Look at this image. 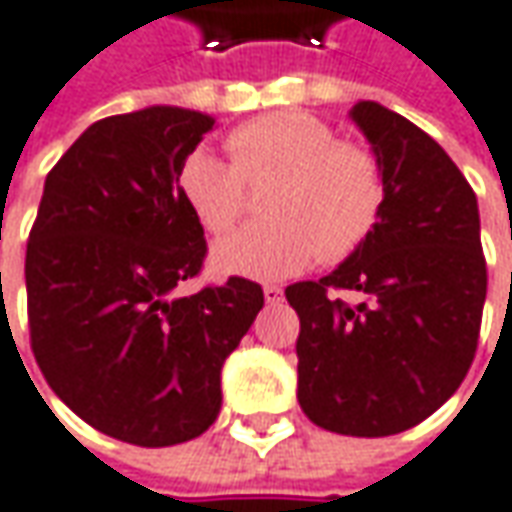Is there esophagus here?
Returning <instances> with one entry per match:
<instances>
[{
	"label": "esophagus",
	"instance_id": "obj_1",
	"mask_svg": "<svg viewBox=\"0 0 512 512\" xmlns=\"http://www.w3.org/2000/svg\"><path fill=\"white\" fill-rule=\"evenodd\" d=\"M263 298H266V303H280L283 300V289L275 286V283H266L263 286Z\"/></svg>",
	"mask_w": 512,
	"mask_h": 512
}]
</instances>
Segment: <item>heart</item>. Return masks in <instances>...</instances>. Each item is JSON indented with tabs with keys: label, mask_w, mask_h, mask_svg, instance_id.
Wrapping results in <instances>:
<instances>
[{
	"label": "heart",
	"mask_w": 512,
	"mask_h": 512,
	"mask_svg": "<svg viewBox=\"0 0 512 512\" xmlns=\"http://www.w3.org/2000/svg\"><path fill=\"white\" fill-rule=\"evenodd\" d=\"M232 163L206 148L191 151L177 171V189L191 214L214 234L237 223L246 180L283 171L269 200L272 220H257L214 246V266L226 275L275 280L306 269L315 257L352 255L378 226L387 183L375 154L338 143L321 120L278 111L229 134Z\"/></svg>",
	"instance_id": "heart-1"
}]
</instances>
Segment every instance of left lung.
I'll list each match as a JSON object with an SVG mask.
<instances>
[{
    "instance_id": "left-lung-1",
    "label": "left lung",
    "mask_w": 512,
    "mask_h": 512,
    "mask_svg": "<svg viewBox=\"0 0 512 512\" xmlns=\"http://www.w3.org/2000/svg\"><path fill=\"white\" fill-rule=\"evenodd\" d=\"M387 183L378 226L321 280L286 286L298 312V401L329 433L421 424L473 364L487 298L478 203L447 151L381 102L349 111ZM361 291L358 304L331 295Z\"/></svg>"
}]
</instances>
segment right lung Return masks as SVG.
Wrapping results in <instances>:
<instances>
[{
	"instance_id": "1",
	"label": "right lung",
	"mask_w": 512,
	"mask_h": 512,
	"mask_svg": "<svg viewBox=\"0 0 512 512\" xmlns=\"http://www.w3.org/2000/svg\"><path fill=\"white\" fill-rule=\"evenodd\" d=\"M212 128L214 117L177 105L88 125L45 177L28 237L36 364L82 421L137 447L212 427L220 369L263 309L246 278L174 292L206 257L177 171Z\"/></svg>"
}]
</instances>
